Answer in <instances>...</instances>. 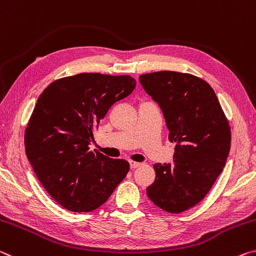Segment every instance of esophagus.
I'll return each instance as SVG.
<instances>
[{
	"instance_id": "34e87169",
	"label": "esophagus",
	"mask_w": 256,
	"mask_h": 256,
	"mask_svg": "<svg viewBox=\"0 0 256 256\" xmlns=\"http://www.w3.org/2000/svg\"><path fill=\"white\" fill-rule=\"evenodd\" d=\"M140 166V162H134V161H130V168L132 169H136V168Z\"/></svg>"
}]
</instances>
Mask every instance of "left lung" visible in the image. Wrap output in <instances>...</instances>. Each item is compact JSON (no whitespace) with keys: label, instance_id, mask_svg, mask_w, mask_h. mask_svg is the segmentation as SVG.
Returning a JSON list of instances; mask_svg holds the SVG:
<instances>
[{"label":"left lung","instance_id":"1","mask_svg":"<svg viewBox=\"0 0 256 256\" xmlns=\"http://www.w3.org/2000/svg\"><path fill=\"white\" fill-rule=\"evenodd\" d=\"M146 93L164 116L174 163H156V180L146 188L162 210L180 213L204 198L222 172L232 134L214 90L190 74L158 71L140 76Z\"/></svg>","mask_w":256,"mask_h":256}]
</instances>
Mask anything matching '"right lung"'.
I'll list each match as a JSON object with an SVG mask.
<instances>
[{
    "mask_svg": "<svg viewBox=\"0 0 256 256\" xmlns=\"http://www.w3.org/2000/svg\"><path fill=\"white\" fill-rule=\"evenodd\" d=\"M135 87L130 76L90 72L58 79L40 95L24 132L26 154L46 192L66 210L100 208L128 174L127 161L90 146L108 108Z\"/></svg>",
    "mask_w": 256,
    "mask_h": 256,
    "instance_id": "right-lung-1",
    "label": "right lung"
}]
</instances>
